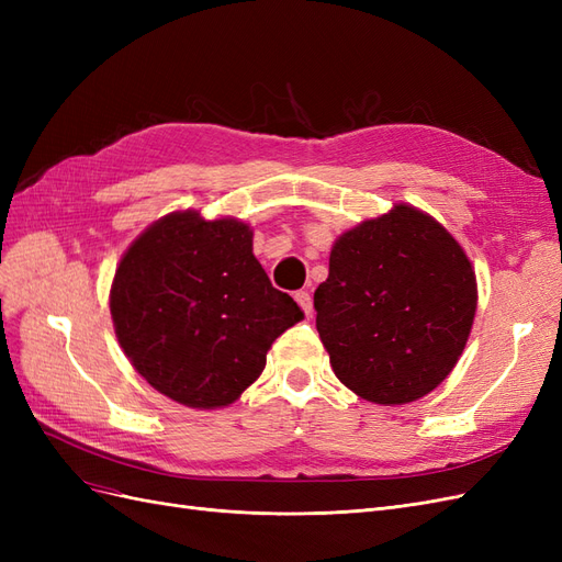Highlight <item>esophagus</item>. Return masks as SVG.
<instances>
[{
	"instance_id": "esophagus-1",
	"label": "esophagus",
	"mask_w": 562,
	"mask_h": 562,
	"mask_svg": "<svg viewBox=\"0 0 562 562\" xmlns=\"http://www.w3.org/2000/svg\"><path fill=\"white\" fill-rule=\"evenodd\" d=\"M295 300H297V304H300V307H302L304 312L312 314V295H310L307 291H297V293H295Z\"/></svg>"
}]
</instances>
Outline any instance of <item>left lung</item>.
Instances as JSON below:
<instances>
[{"instance_id":"obj_1","label":"left lung","mask_w":562,"mask_h":562,"mask_svg":"<svg viewBox=\"0 0 562 562\" xmlns=\"http://www.w3.org/2000/svg\"><path fill=\"white\" fill-rule=\"evenodd\" d=\"M475 302L464 248L431 215L396 203L335 241L328 279L314 293L316 330L356 396L403 405L450 375Z\"/></svg>"}]
</instances>
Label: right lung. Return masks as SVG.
I'll list each match as a JSON object with an SVG mask.
<instances>
[{"label": "right lung", "instance_id": "right-lung-1", "mask_svg": "<svg viewBox=\"0 0 562 562\" xmlns=\"http://www.w3.org/2000/svg\"><path fill=\"white\" fill-rule=\"evenodd\" d=\"M114 333L159 394L213 411L260 378L274 339L304 318L252 255L234 217L176 211L124 252L110 291Z\"/></svg>", "mask_w": 562, "mask_h": 562}]
</instances>
